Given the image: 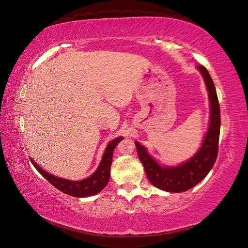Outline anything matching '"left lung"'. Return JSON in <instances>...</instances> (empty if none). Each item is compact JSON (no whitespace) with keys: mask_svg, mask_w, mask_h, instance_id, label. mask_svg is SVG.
Wrapping results in <instances>:
<instances>
[{"mask_svg":"<svg viewBox=\"0 0 248 248\" xmlns=\"http://www.w3.org/2000/svg\"><path fill=\"white\" fill-rule=\"evenodd\" d=\"M198 69L206 84L211 101V120L208 130L199 151L181 165L174 167L161 166L150 156L146 148L135 141L139 160L142 163L149 181L156 188L168 192H184L197 186L212 170L218 155L220 108L216 88L207 69L203 66H198Z\"/></svg>","mask_w":248,"mask_h":248,"instance_id":"1","label":"left lung"}]
</instances>
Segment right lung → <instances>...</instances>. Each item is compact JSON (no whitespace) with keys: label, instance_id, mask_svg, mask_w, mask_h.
<instances>
[{"label":"right lung","instance_id":"obj_1","mask_svg":"<svg viewBox=\"0 0 248 248\" xmlns=\"http://www.w3.org/2000/svg\"><path fill=\"white\" fill-rule=\"evenodd\" d=\"M122 139L123 137H118L109 142V144L106 148L104 155H102L100 164L98 166L96 171L88 177V178L84 180L73 181L59 178V177L50 175L49 172L42 170L32 158L30 161L36 168V170L39 171L46 180L49 181L55 188H57L58 190L62 191V192L76 198L91 197V195H94L97 194L98 192H100V191L107 186V184H108L110 178V168L112 163V156H113V150L116 147V144H118Z\"/></svg>","mask_w":248,"mask_h":248}]
</instances>
